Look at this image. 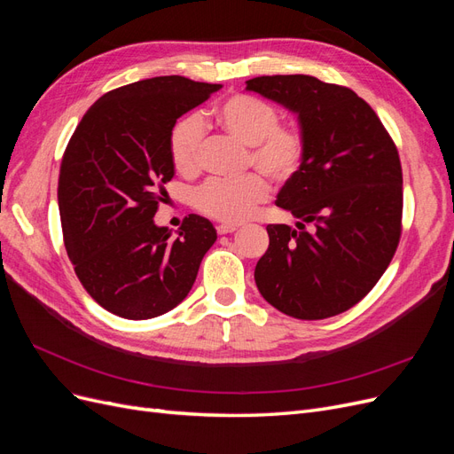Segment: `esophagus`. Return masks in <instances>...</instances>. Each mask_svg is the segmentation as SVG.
Wrapping results in <instances>:
<instances>
[{
  "instance_id": "1",
  "label": "esophagus",
  "mask_w": 454,
  "mask_h": 454,
  "mask_svg": "<svg viewBox=\"0 0 454 454\" xmlns=\"http://www.w3.org/2000/svg\"><path fill=\"white\" fill-rule=\"evenodd\" d=\"M232 231H237V225H232V223H222V225H217V232H219V235H227V232H232Z\"/></svg>"
}]
</instances>
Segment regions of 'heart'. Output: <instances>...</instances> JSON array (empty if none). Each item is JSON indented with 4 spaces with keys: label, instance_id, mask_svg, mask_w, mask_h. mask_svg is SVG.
<instances>
[{
    "label": "heart",
    "instance_id": "heart-1",
    "mask_svg": "<svg viewBox=\"0 0 454 454\" xmlns=\"http://www.w3.org/2000/svg\"><path fill=\"white\" fill-rule=\"evenodd\" d=\"M214 119L232 138L250 145V162L272 182L286 184L303 168L307 138L301 129L282 125L278 109L252 94H231L214 109ZM204 127L197 117L182 119L170 132L174 168L193 176L200 168ZM269 199L259 174L240 180H210L195 193V208L223 223H240Z\"/></svg>",
    "mask_w": 454,
    "mask_h": 454
}]
</instances>
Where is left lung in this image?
Segmentation results:
<instances>
[{"mask_svg": "<svg viewBox=\"0 0 454 454\" xmlns=\"http://www.w3.org/2000/svg\"><path fill=\"white\" fill-rule=\"evenodd\" d=\"M246 90L297 114L307 138L303 168L277 197L299 231L267 225L257 290L299 320L345 312L373 290L400 244L403 177L395 144L347 87L312 75H263L246 81Z\"/></svg>", "mask_w": 454, "mask_h": 454, "instance_id": "8db88e82", "label": "left lung"}]
</instances>
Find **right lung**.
Segmentation results:
<instances>
[{
    "label": "right lung",
    "mask_w": 454,
    "mask_h": 454,
    "mask_svg": "<svg viewBox=\"0 0 454 454\" xmlns=\"http://www.w3.org/2000/svg\"><path fill=\"white\" fill-rule=\"evenodd\" d=\"M219 89L164 75L109 90L64 151L59 208L67 257L89 295L121 318H155L180 305L217 239L208 219L189 214L172 240L153 215L174 177L176 121Z\"/></svg>",
    "instance_id": "1"
}]
</instances>
